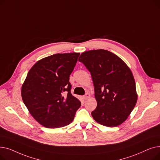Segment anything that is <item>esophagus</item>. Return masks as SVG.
<instances>
[{
	"mask_svg": "<svg viewBox=\"0 0 160 160\" xmlns=\"http://www.w3.org/2000/svg\"><path fill=\"white\" fill-rule=\"evenodd\" d=\"M89 97H90V95L88 93H87L84 96H83V99H84V100H87Z\"/></svg>",
	"mask_w": 160,
	"mask_h": 160,
	"instance_id": "obj_1",
	"label": "esophagus"
}]
</instances>
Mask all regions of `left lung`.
<instances>
[{
    "label": "left lung",
    "instance_id": "8db88e82",
    "mask_svg": "<svg viewBox=\"0 0 160 160\" xmlns=\"http://www.w3.org/2000/svg\"><path fill=\"white\" fill-rule=\"evenodd\" d=\"M78 61L90 72L97 102L91 115L98 123L108 127L127 119L138 100L133 74L120 58L106 50L83 52Z\"/></svg>",
    "mask_w": 160,
    "mask_h": 160
}]
</instances>
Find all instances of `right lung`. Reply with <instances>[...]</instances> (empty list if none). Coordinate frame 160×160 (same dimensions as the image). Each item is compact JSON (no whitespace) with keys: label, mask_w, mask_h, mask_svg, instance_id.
<instances>
[{"label":"right lung","mask_w":160,"mask_h":160,"mask_svg":"<svg viewBox=\"0 0 160 160\" xmlns=\"http://www.w3.org/2000/svg\"><path fill=\"white\" fill-rule=\"evenodd\" d=\"M79 56L76 52L50 56L36 63L28 72L21 89L23 102L46 128L69 124L81 106L71 94L69 82Z\"/></svg>","instance_id":"add662e5"}]
</instances>
